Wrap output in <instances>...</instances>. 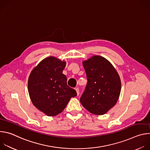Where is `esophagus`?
<instances>
[{
	"instance_id": "esophagus-1",
	"label": "esophagus",
	"mask_w": 150,
	"mask_h": 150,
	"mask_svg": "<svg viewBox=\"0 0 150 150\" xmlns=\"http://www.w3.org/2000/svg\"><path fill=\"white\" fill-rule=\"evenodd\" d=\"M75 89V90H76V91L77 95L78 96V95H79V88H78V87H76Z\"/></svg>"
}]
</instances>
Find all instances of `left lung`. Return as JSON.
<instances>
[{"label": "left lung", "instance_id": "obj_1", "mask_svg": "<svg viewBox=\"0 0 150 150\" xmlns=\"http://www.w3.org/2000/svg\"><path fill=\"white\" fill-rule=\"evenodd\" d=\"M87 83L80 98L82 105L90 113L102 115L117 103L121 90L120 77L111 63L100 56L83 62Z\"/></svg>", "mask_w": 150, "mask_h": 150}]
</instances>
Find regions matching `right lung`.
Listing matches in <instances>:
<instances>
[{"mask_svg":"<svg viewBox=\"0 0 150 150\" xmlns=\"http://www.w3.org/2000/svg\"><path fill=\"white\" fill-rule=\"evenodd\" d=\"M66 66L54 57L42 60L32 71L28 78V93L37 109L48 116L60 113L76 91L67 85V78L62 74Z\"/></svg>","mask_w":150,"mask_h":150,"instance_id":"1","label":"right lung"}]
</instances>
